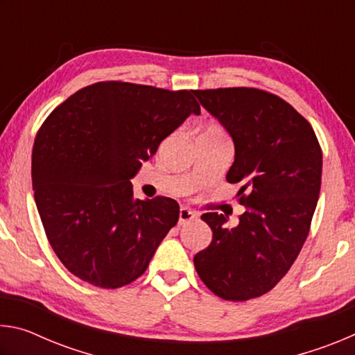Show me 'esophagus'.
<instances>
[{
  "instance_id": "esophagus-1",
  "label": "esophagus",
  "mask_w": 355,
  "mask_h": 355,
  "mask_svg": "<svg viewBox=\"0 0 355 355\" xmlns=\"http://www.w3.org/2000/svg\"><path fill=\"white\" fill-rule=\"evenodd\" d=\"M192 219H196V214L191 211L189 208H180V213H178V225H183L186 222H189Z\"/></svg>"
}]
</instances>
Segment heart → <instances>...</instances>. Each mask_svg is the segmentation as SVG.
Returning <instances> with one entry per match:
<instances>
[{
  "label": "heart",
  "mask_w": 355,
  "mask_h": 355,
  "mask_svg": "<svg viewBox=\"0 0 355 355\" xmlns=\"http://www.w3.org/2000/svg\"><path fill=\"white\" fill-rule=\"evenodd\" d=\"M203 133H211V135H222V131L219 127H208Z\"/></svg>",
  "instance_id": "b5f03b06"
}]
</instances>
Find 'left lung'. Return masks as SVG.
<instances>
[{
    "mask_svg": "<svg viewBox=\"0 0 355 355\" xmlns=\"http://www.w3.org/2000/svg\"><path fill=\"white\" fill-rule=\"evenodd\" d=\"M235 144L227 182L245 207L236 227L205 213L211 244L194 257L203 284L225 300L260 297L290 271L309 236L321 189L322 152L311 125L277 95L255 87L194 91Z\"/></svg>",
    "mask_w": 355,
    "mask_h": 355,
    "instance_id": "obj_1",
    "label": "left lung"
}]
</instances>
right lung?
I'll return each instance as SVG.
<instances>
[{"label":"right lung","mask_w":355,"mask_h":355,"mask_svg":"<svg viewBox=\"0 0 355 355\" xmlns=\"http://www.w3.org/2000/svg\"><path fill=\"white\" fill-rule=\"evenodd\" d=\"M191 114H200L194 91L101 81L42 123L35 205L53 250L78 279L114 290L146 272L180 207L169 197L136 199L130 178Z\"/></svg>","instance_id":"right-lung-1"}]
</instances>
